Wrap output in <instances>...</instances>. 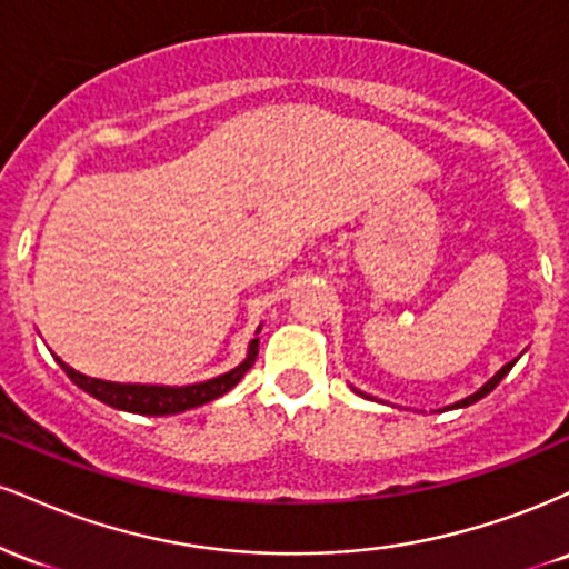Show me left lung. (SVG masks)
<instances>
[{"mask_svg":"<svg viewBox=\"0 0 569 569\" xmlns=\"http://www.w3.org/2000/svg\"><path fill=\"white\" fill-rule=\"evenodd\" d=\"M516 361H519V358H513V361H508V363H506V367H502V369L498 371V375H495V377H492V380H487L485 385H481V388H479V390H476V393H471V396H468V398H462V401H455V403H452V407H449V409H462V407H471V403H476V401H479V398H485L487 393H492V390H495V388H498V385H500V380H502V377H506V375H508V371H511V369H513V363H516ZM352 390H356V388H352ZM356 393H358V396H363V393H361V390H356Z\"/></svg>","mask_w":569,"mask_h":569,"instance_id":"8db88e82","label":"left lung"}]
</instances>
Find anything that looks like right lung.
Segmentation results:
<instances>
[{"label":"right lung","mask_w":569,"mask_h":569,"mask_svg":"<svg viewBox=\"0 0 569 569\" xmlns=\"http://www.w3.org/2000/svg\"><path fill=\"white\" fill-rule=\"evenodd\" d=\"M262 331V326L257 329V335ZM259 352V337L248 342V356L238 367L224 371V375L213 377V380L194 382V385H141V382H109V380H96V377L82 375V371L71 369L69 363H63L61 358H56L61 363V369L67 371L69 380L82 388L84 393H90L98 401H103L107 407L122 409V411H136V415H152V417H166V415H179V411L202 407V403L213 401V398L230 393V390L243 380V375L253 367Z\"/></svg>","instance_id":"add662e5"}]
</instances>
